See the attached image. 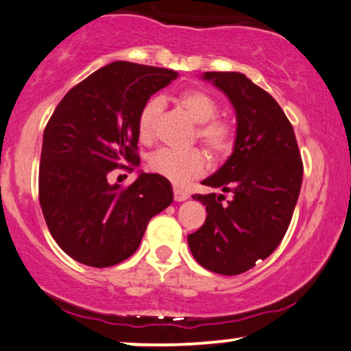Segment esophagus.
I'll use <instances>...</instances> for the list:
<instances>
[{
    "label": "esophagus",
    "mask_w": 351,
    "mask_h": 351,
    "mask_svg": "<svg viewBox=\"0 0 351 351\" xmlns=\"http://www.w3.org/2000/svg\"><path fill=\"white\" fill-rule=\"evenodd\" d=\"M173 195H175V202H184V199H188V193L178 190V188H175V190H173Z\"/></svg>",
    "instance_id": "1"
}]
</instances>
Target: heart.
I'll list each match as a JSON object with an SVG mask.
<instances>
[{
  "label": "heart",
  "instance_id": "b5f03b06",
  "mask_svg": "<svg viewBox=\"0 0 351 351\" xmlns=\"http://www.w3.org/2000/svg\"><path fill=\"white\" fill-rule=\"evenodd\" d=\"M178 103L196 123H199L196 133L202 143L213 155L228 152L232 145V132L223 119L215 118L218 113V105L210 95L191 88L178 95ZM161 110H163L161 98H152L141 108L138 117V134L141 140H149L153 136ZM149 167L176 186H184L190 180L205 173L206 160L199 149L176 152L171 148H160L149 158Z\"/></svg>",
  "mask_w": 351,
  "mask_h": 351
}]
</instances>
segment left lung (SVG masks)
<instances>
[{
    "mask_svg": "<svg viewBox=\"0 0 351 351\" xmlns=\"http://www.w3.org/2000/svg\"><path fill=\"white\" fill-rule=\"evenodd\" d=\"M202 80L226 95L237 114L233 153L203 180L225 195H193L206 206L188 234L191 255L210 271L240 275L271 255L290 225L303 180L291 123L278 103L243 73L206 71Z\"/></svg>",
    "mask_w": 351,
    "mask_h": 351,
    "instance_id": "obj_1",
    "label": "left lung"
}]
</instances>
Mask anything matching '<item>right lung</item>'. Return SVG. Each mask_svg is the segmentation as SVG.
<instances>
[{
  "label": "right lung",
  "instance_id": "add662e5",
  "mask_svg": "<svg viewBox=\"0 0 351 351\" xmlns=\"http://www.w3.org/2000/svg\"><path fill=\"white\" fill-rule=\"evenodd\" d=\"M178 73L114 61L68 91L43 133L40 205L49 233L80 263L106 268L138 250L148 221L173 202L171 183L138 173L121 190L114 168L138 167V117Z\"/></svg>",
  "mask_w": 351,
  "mask_h": 351
}]
</instances>
